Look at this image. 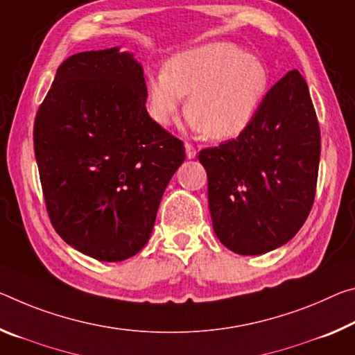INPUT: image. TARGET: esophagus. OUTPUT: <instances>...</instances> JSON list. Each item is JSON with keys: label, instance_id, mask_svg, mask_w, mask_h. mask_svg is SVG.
Masks as SVG:
<instances>
[{"label": "esophagus", "instance_id": "1", "mask_svg": "<svg viewBox=\"0 0 355 355\" xmlns=\"http://www.w3.org/2000/svg\"><path fill=\"white\" fill-rule=\"evenodd\" d=\"M184 147H187V156L189 157V159H193V157H196V155H198V150H196L193 144H187Z\"/></svg>", "mask_w": 355, "mask_h": 355}]
</instances>
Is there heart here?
I'll return each mask as SVG.
<instances>
[{
  "mask_svg": "<svg viewBox=\"0 0 355 355\" xmlns=\"http://www.w3.org/2000/svg\"><path fill=\"white\" fill-rule=\"evenodd\" d=\"M270 88V71L237 44L219 41L183 50L150 77V115L168 126L188 99V123L213 140L239 137L254 121Z\"/></svg>",
  "mask_w": 355,
  "mask_h": 355,
  "instance_id": "heart-1",
  "label": "heart"
}]
</instances>
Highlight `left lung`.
<instances>
[{
    "label": "left lung",
    "mask_w": 355,
    "mask_h": 355,
    "mask_svg": "<svg viewBox=\"0 0 355 355\" xmlns=\"http://www.w3.org/2000/svg\"><path fill=\"white\" fill-rule=\"evenodd\" d=\"M319 156L316 110L305 78L292 69L268 89L243 134L199 151L219 241L246 256L288 243L313 208Z\"/></svg>",
    "instance_id": "1"
}]
</instances>
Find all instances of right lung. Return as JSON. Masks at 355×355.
Listing matches in <instances>:
<instances>
[{
    "label": "right lung",
    "instance_id": "right-lung-1",
    "mask_svg": "<svg viewBox=\"0 0 355 355\" xmlns=\"http://www.w3.org/2000/svg\"><path fill=\"white\" fill-rule=\"evenodd\" d=\"M144 69L118 49L69 56L56 69L33 140L56 234L98 261L147 245L184 145L145 109Z\"/></svg>",
    "mask_w": 355,
    "mask_h": 355
}]
</instances>
